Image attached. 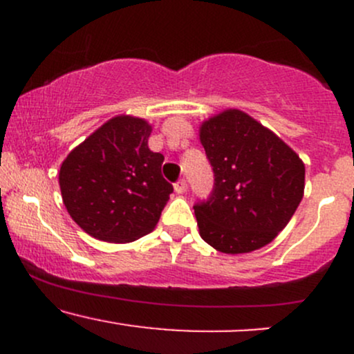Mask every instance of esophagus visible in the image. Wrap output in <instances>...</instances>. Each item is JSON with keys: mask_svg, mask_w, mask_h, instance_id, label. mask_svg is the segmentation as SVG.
Masks as SVG:
<instances>
[{"mask_svg": "<svg viewBox=\"0 0 354 354\" xmlns=\"http://www.w3.org/2000/svg\"><path fill=\"white\" fill-rule=\"evenodd\" d=\"M188 188V185H186V180H180L178 183H174V191H176L178 194H183Z\"/></svg>", "mask_w": 354, "mask_h": 354, "instance_id": "34e87169", "label": "esophagus"}]
</instances>
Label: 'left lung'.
<instances>
[{
    "mask_svg": "<svg viewBox=\"0 0 354 354\" xmlns=\"http://www.w3.org/2000/svg\"><path fill=\"white\" fill-rule=\"evenodd\" d=\"M200 140L214 173L209 198L193 206L201 238L226 254L266 246L303 200V161L239 109L206 120Z\"/></svg>",
    "mask_w": 354,
    "mask_h": 354,
    "instance_id": "left-lung-1",
    "label": "left lung"
}]
</instances>
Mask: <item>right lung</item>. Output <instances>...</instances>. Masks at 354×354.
Masks as SVG:
<instances>
[{"label":"right lung","instance_id":"right-lung-1","mask_svg":"<svg viewBox=\"0 0 354 354\" xmlns=\"http://www.w3.org/2000/svg\"><path fill=\"white\" fill-rule=\"evenodd\" d=\"M151 124L115 116L68 154L59 188L70 216L89 236L129 243L154 230L173 186L165 156L148 148Z\"/></svg>","mask_w":354,"mask_h":354}]
</instances>
